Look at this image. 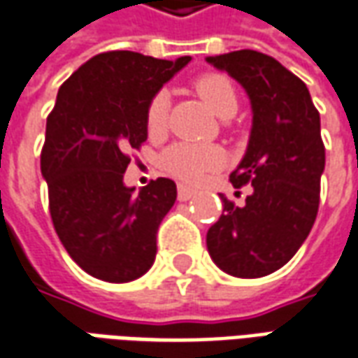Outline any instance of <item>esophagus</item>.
I'll return each mask as SVG.
<instances>
[{
    "label": "esophagus",
    "mask_w": 358,
    "mask_h": 358,
    "mask_svg": "<svg viewBox=\"0 0 358 358\" xmlns=\"http://www.w3.org/2000/svg\"><path fill=\"white\" fill-rule=\"evenodd\" d=\"M196 196V189H192V187L184 186V184H180L178 186V199L180 201H187V199H192V197Z\"/></svg>",
    "instance_id": "obj_1"
}]
</instances>
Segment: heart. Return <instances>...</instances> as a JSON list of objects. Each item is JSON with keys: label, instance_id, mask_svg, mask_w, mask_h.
Returning a JSON list of instances; mask_svg holds the SVG:
<instances>
[{"label": "heart", "instance_id": "b5f03b06", "mask_svg": "<svg viewBox=\"0 0 358 358\" xmlns=\"http://www.w3.org/2000/svg\"><path fill=\"white\" fill-rule=\"evenodd\" d=\"M196 92L207 108L219 118H232L238 110V94L229 77L221 73H205L197 77ZM169 94L164 91L157 92L149 106H147V129L149 134H161L169 122ZM222 162V155L213 147H196V145L178 143L172 145L166 153L162 155V166L166 171L187 182H196L207 171H213Z\"/></svg>", "mask_w": 358, "mask_h": 358}]
</instances>
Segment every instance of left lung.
<instances>
[{
    "instance_id": "obj_1",
    "label": "left lung",
    "mask_w": 358,
    "mask_h": 358,
    "mask_svg": "<svg viewBox=\"0 0 358 358\" xmlns=\"http://www.w3.org/2000/svg\"><path fill=\"white\" fill-rule=\"evenodd\" d=\"M205 59L238 81L252 104L248 147L231 174L232 186L252 192L242 207L221 194L207 250L224 273L256 279L283 267L316 221L326 166L320 114L306 85L275 57L238 50Z\"/></svg>"
}]
</instances>
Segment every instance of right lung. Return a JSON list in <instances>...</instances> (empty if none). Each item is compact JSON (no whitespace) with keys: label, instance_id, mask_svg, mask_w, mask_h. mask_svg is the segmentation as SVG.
Instances as JSON below:
<instances>
[{"label":"right lung","instance_id":"add662e5","mask_svg":"<svg viewBox=\"0 0 358 358\" xmlns=\"http://www.w3.org/2000/svg\"><path fill=\"white\" fill-rule=\"evenodd\" d=\"M189 59L104 52L57 91L40 171L57 236L96 279L127 283L153 266L157 231L176 201V184L157 178L136 194L124 184V172L127 153L147 139L149 102Z\"/></svg>","mask_w":358,"mask_h":358}]
</instances>
